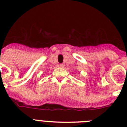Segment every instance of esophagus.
<instances>
[{
	"label": "esophagus",
	"mask_w": 127,
	"mask_h": 127,
	"mask_svg": "<svg viewBox=\"0 0 127 127\" xmlns=\"http://www.w3.org/2000/svg\"><path fill=\"white\" fill-rule=\"evenodd\" d=\"M59 67H62V68H63V67H64V65L62 64H59Z\"/></svg>",
	"instance_id": "obj_1"
}]
</instances>
